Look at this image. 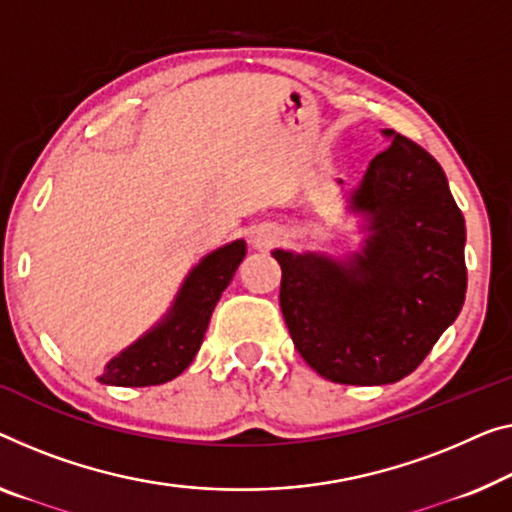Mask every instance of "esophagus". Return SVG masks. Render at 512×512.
<instances>
[{
    "label": "esophagus",
    "instance_id": "1",
    "mask_svg": "<svg viewBox=\"0 0 512 512\" xmlns=\"http://www.w3.org/2000/svg\"><path fill=\"white\" fill-rule=\"evenodd\" d=\"M278 239H280L278 227L276 225H269V223L255 225L253 232H250V241H253V246H257V248H269Z\"/></svg>",
    "mask_w": 512,
    "mask_h": 512
}]
</instances>
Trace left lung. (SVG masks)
<instances>
[{
	"label": "left lung",
	"instance_id": "obj_1",
	"mask_svg": "<svg viewBox=\"0 0 512 512\" xmlns=\"http://www.w3.org/2000/svg\"><path fill=\"white\" fill-rule=\"evenodd\" d=\"M381 135L391 147L345 195L347 211L363 220L361 248L345 257L271 253L294 347L335 384L381 386L411 375L467 292V230L444 170L404 135Z\"/></svg>",
	"mask_w": 512,
	"mask_h": 512
}]
</instances>
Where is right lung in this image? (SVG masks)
<instances>
[{"label": "right lung", "mask_w": 512, "mask_h": 512, "mask_svg": "<svg viewBox=\"0 0 512 512\" xmlns=\"http://www.w3.org/2000/svg\"><path fill=\"white\" fill-rule=\"evenodd\" d=\"M246 257V241L236 239L193 266L165 317L105 365L98 381L108 386H156L179 377L193 363L234 271Z\"/></svg>", "instance_id": "right-lung-1"}]
</instances>
